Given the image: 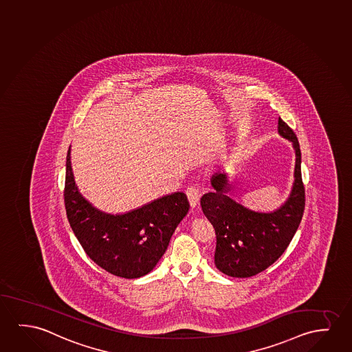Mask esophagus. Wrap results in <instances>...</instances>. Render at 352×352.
<instances>
[{"mask_svg":"<svg viewBox=\"0 0 352 352\" xmlns=\"http://www.w3.org/2000/svg\"><path fill=\"white\" fill-rule=\"evenodd\" d=\"M186 196H188V199H189L191 208H196L199 201V190L196 189V188H188V190H186Z\"/></svg>","mask_w":352,"mask_h":352,"instance_id":"obj_1","label":"esophagus"}]
</instances>
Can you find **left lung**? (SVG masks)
<instances>
[{"label": "left lung", "instance_id": "left-lung-1", "mask_svg": "<svg viewBox=\"0 0 352 352\" xmlns=\"http://www.w3.org/2000/svg\"><path fill=\"white\" fill-rule=\"evenodd\" d=\"M278 134L289 140L296 151L294 183L280 207L272 212H258L231 199L224 170L212 175L214 190L201 199L204 214L217 234L214 264L225 275L245 278L266 270L283 254L300 225L305 208L300 146L296 133L280 118Z\"/></svg>", "mask_w": 352, "mask_h": 352}]
</instances>
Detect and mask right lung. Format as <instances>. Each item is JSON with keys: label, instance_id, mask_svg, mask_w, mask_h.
Instances as JSON below:
<instances>
[{"label": "right lung", "instance_id": "obj_1", "mask_svg": "<svg viewBox=\"0 0 352 352\" xmlns=\"http://www.w3.org/2000/svg\"><path fill=\"white\" fill-rule=\"evenodd\" d=\"M67 156L64 202L67 220L87 255L112 275L139 278L157 265L179 223L189 212L184 192L153 199L122 214L105 213L82 196Z\"/></svg>", "mask_w": 352, "mask_h": 352}]
</instances>
